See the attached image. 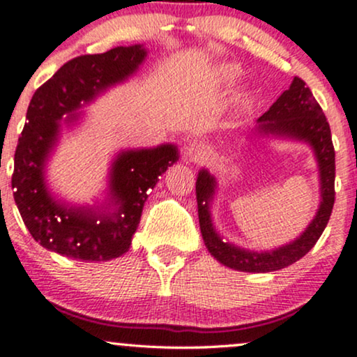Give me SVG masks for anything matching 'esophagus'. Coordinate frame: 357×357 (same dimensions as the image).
<instances>
[{
    "label": "esophagus",
    "mask_w": 357,
    "mask_h": 357,
    "mask_svg": "<svg viewBox=\"0 0 357 357\" xmlns=\"http://www.w3.org/2000/svg\"><path fill=\"white\" fill-rule=\"evenodd\" d=\"M184 154L192 159V161H202V159H204V155H206V146L203 142L192 141L186 146V153Z\"/></svg>",
    "instance_id": "obj_1"
}]
</instances>
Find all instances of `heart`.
Returning a JSON list of instances; mask_svg holds the SVG:
<instances>
[{
	"instance_id": "obj_1",
	"label": "heart",
	"mask_w": 357,
	"mask_h": 357,
	"mask_svg": "<svg viewBox=\"0 0 357 357\" xmlns=\"http://www.w3.org/2000/svg\"><path fill=\"white\" fill-rule=\"evenodd\" d=\"M225 73H227V75H228V77H231V72H225Z\"/></svg>"
}]
</instances>
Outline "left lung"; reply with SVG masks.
Wrapping results in <instances>:
<instances>
[{
  "label": "left lung",
  "mask_w": 357,
  "mask_h": 357,
  "mask_svg": "<svg viewBox=\"0 0 357 357\" xmlns=\"http://www.w3.org/2000/svg\"><path fill=\"white\" fill-rule=\"evenodd\" d=\"M257 130L264 136H280L304 141L314 149L319 165V178H321V206L317 215L310 221L305 231L297 240L289 245L278 247L268 252H250L235 245L223 241L215 231L211 223L210 202L215 195V178L202 169L196 179V199H198V218L202 235L208 252L220 264L240 270V272H275L296 264L321 238L324 228L333 213L335 191V153L333 146L331 127L324 116L321 105L314 99L312 92L302 79L292 80L289 90H285L273 105L261 117H258Z\"/></svg>",
  "instance_id": "obj_1"
}]
</instances>
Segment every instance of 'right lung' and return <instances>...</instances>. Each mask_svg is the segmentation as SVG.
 Instances as JSON below:
<instances>
[{
  "label": "right lung",
  "mask_w": 357,
  "mask_h": 357,
  "mask_svg": "<svg viewBox=\"0 0 357 357\" xmlns=\"http://www.w3.org/2000/svg\"><path fill=\"white\" fill-rule=\"evenodd\" d=\"M146 55L142 45L80 55L67 61L31 97L28 122L16 146L11 188L28 231L47 250L90 261L124 255L141 221L147 191L178 161L173 144L122 151L110 169L112 211L68 206L56 202L45 184V165L63 116L75 117L82 102L89 104L102 90L132 75Z\"/></svg>",
  "instance_id": "add662e5"
}]
</instances>
